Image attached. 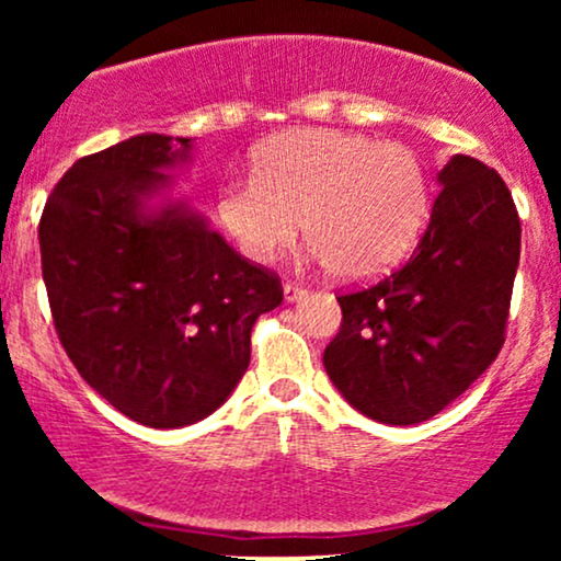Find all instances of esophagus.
Instances as JSON below:
<instances>
[{
    "label": "esophagus",
    "mask_w": 561,
    "mask_h": 561,
    "mask_svg": "<svg viewBox=\"0 0 561 561\" xmlns=\"http://www.w3.org/2000/svg\"><path fill=\"white\" fill-rule=\"evenodd\" d=\"M306 295H308V289L298 285V282H287V285H285V298L287 300H302Z\"/></svg>",
    "instance_id": "esophagus-1"
}]
</instances>
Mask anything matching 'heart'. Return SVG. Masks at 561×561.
<instances>
[{
	"label": "heart",
	"mask_w": 561,
	"mask_h": 561,
	"mask_svg": "<svg viewBox=\"0 0 561 561\" xmlns=\"http://www.w3.org/2000/svg\"><path fill=\"white\" fill-rule=\"evenodd\" d=\"M218 218L253 263L302 234L327 272L366 279L398 263L430 210L422 158L401 141L340 128H293L253 152V179L218 190Z\"/></svg>",
	"instance_id": "obj_1"
}]
</instances>
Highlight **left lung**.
<instances>
[{
  "label": "left lung",
  "mask_w": 561,
  "mask_h": 561,
  "mask_svg": "<svg viewBox=\"0 0 561 561\" xmlns=\"http://www.w3.org/2000/svg\"><path fill=\"white\" fill-rule=\"evenodd\" d=\"M433 216L396 272L337 295L343 321L324 351L334 388L362 414L416 424L459 398L506 340L519 216L491 165L454 156Z\"/></svg>",
  "instance_id": "left-lung-1"
}]
</instances>
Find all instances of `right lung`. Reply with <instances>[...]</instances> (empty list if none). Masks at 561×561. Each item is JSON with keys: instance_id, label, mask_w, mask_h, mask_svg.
<instances>
[{"instance_id": "obj_1", "label": "right lung", "mask_w": 561, "mask_h": 561, "mask_svg": "<svg viewBox=\"0 0 561 561\" xmlns=\"http://www.w3.org/2000/svg\"><path fill=\"white\" fill-rule=\"evenodd\" d=\"M190 139L141 134L76 160L38 221L55 332L79 375L128 420H205L250 364V332L282 302L279 276L184 208L152 221L141 197Z\"/></svg>"}]
</instances>
